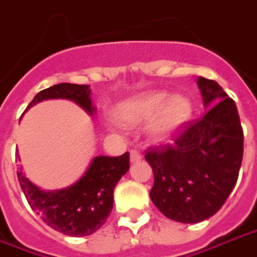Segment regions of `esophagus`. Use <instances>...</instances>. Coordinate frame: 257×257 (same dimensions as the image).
I'll return each mask as SVG.
<instances>
[{
  "label": "esophagus",
  "instance_id": "esophagus-1",
  "mask_svg": "<svg viewBox=\"0 0 257 257\" xmlns=\"http://www.w3.org/2000/svg\"><path fill=\"white\" fill-rule=\"evenodd\" d=\"M141 158H143V155H141V152H140L139 150H132V151H130V161H132V162H137V161H140Z\"/></svg>",
  "mask_w": 257,
  "mask_h": 257
}]
</instances>
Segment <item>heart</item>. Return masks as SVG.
I'll list each match as a JSON object with an SVG mask.
<instances>
[{"label":"heart","instance_id":"b5f03b06","mask_svg":"<svg viewBox=\"0 0 257 257\" xmlns=\"http://www.w3.org/2000/svg\"><path fill=\"white\" fill-rule=\"evenodd\" d=\"M193 105L183 95L172 96L166 91H151L130 99L118 107V117L128 124L152 121L150 136L157 143H164L185 127L190 120Z\"/></svg>","mask_w":257,"mask_h":257}]
</instances>
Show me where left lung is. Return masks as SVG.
I'll return each mask as SVG.
<instances>
[{
  "instance_id": "left-lung-1",
  "label": "left lung",
  "mask_w": 257,
  "mask_h": 257,
  "mask_svg": "<svg viewBox=\"0 0 257 257\" xmlns=\"http://www.w3.org/2000/svg\"><path fill=\"white\" fill-rule=\"evenodd\" d=\"M206 114L189 121L173 144L150 148L154 171L150 196L165 217L200 222L220 210L238 180L243 157V130L232 99L213 79H197Z\"/></svg>"
}]
</instances>
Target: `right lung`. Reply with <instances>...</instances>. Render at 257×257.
<instances>
[{
	"label": "right lung",
	"mask_w": 257,
	"mask_h": 257,
	"mask_svg": "<svg viewBox=\"0 0 257 257\" xmlns=\"http://www.w3.org/2000/svg\"><path fill=\"white\" fill-rule=\"evenodd\" d=\"M47 99H70L93 114L89 85L58 84L43 89L33 98L31 109ZM130 169V154L120 157H95L82 178L70 187L46 192L18 171V180L31 208L58 232L68 236H86L96 232L110 215L113 190Z\"/></svg>",
	"instance_id": "obj_1"
}]
</instances>
